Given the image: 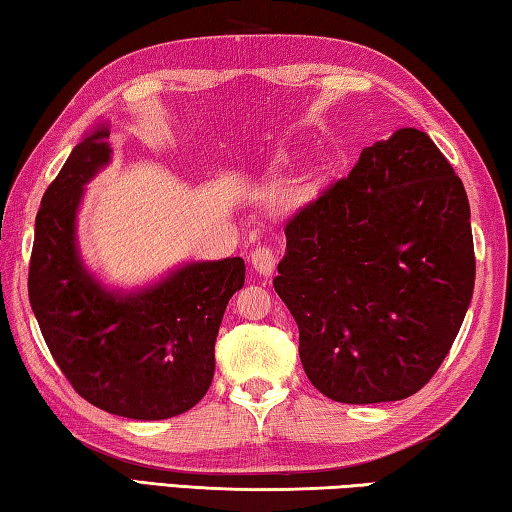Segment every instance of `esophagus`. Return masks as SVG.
Masks as SVG:
<instances>
[{"mask_svg": "<svg viewBox=\"0 0 512 512\" xmlns=\"http://www.w3.org/2000/svg\"><path fill=\"white\" fill-rule=\"evenodd\" d=\"M251 265L261 276H270L276 267V251L267 245H258L254 251H251Z\"/></svg>", "mask_w": 512, "mask_h": 512, "instance_id": "obj_1", "label": "esophagus"}]
</instances>
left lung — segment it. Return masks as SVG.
<instances>
[{
    "label": "left lung",
    "instance_id": "8db88e82",
    "mask_svg": "<svg viewBox=\"0 0 512 512\" xmlns=\"http://www.w3.org/2000/svg\"><path fill=\"white\" fill-rule=\"evenodd\" d=\"M274 290L303 371L330 400L414 396L443 364L474 290L470 204L425 132L364 148L348 177L285 224Z\"/></svg>",
    "mask_w": 512,
    "mask_h": 512
}]
</instances>
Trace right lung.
I'll return each mask as SVG.
<instances>
[{"label": "right lung", "instance_id": "add662e5", "mask_svg": "<svg viewBox=\"0 0 512 512\" xmlns=\"http://www.w3.org/2000/svg\"><path fill=\"white\" fill-rule=\"evenodd\" d=\"M107 125L85 134L42 195L29 263V301L53 360L78 396L134 420L184 414L209 391L215 337L245 261H202L132 294L110 292L76 247L83 186L110 161Z\"/></svg>", "mask_w": 512, "mask_h": 512}]
</instances>
